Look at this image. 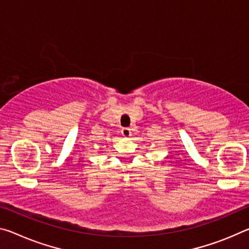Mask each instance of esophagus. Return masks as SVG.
I'll list each match as a JSON object with an SVG mask.
<instances>
[{"mask_svg":"<svg viewBox=\"0 0 249 249\" xmlns=\"http://www.w3.org/2000/svg\"><path fill=\"white\" fill-rule=\"evenodd\" d=\"M122 135H123L124 137L132 136V129L129 127H124L123 129H122Z\"/></svg>","mask_w":249,"mask_h":249,"instance_id":"1","label":"esophagus"}]
</instances>
